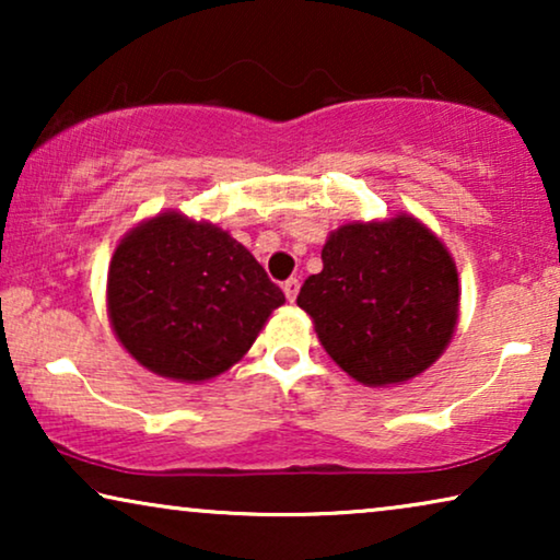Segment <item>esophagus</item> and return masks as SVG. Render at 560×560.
Listing matches in <instances>:
<instances>
[{"label":"esophagus","instance_id":"obj_1","mask_svg":"<svg viewBox=\"0 0 560 560\" xmlns=\"http://www.w3.org/2000/svg\"><path fill=\"white\" fill-rule=\"evenodd\" d=\"M282 290H285V298H288V301L293 303L295 298H298V290H301V282H298V278H290V280L282 282Z\"/></svg>","mask_w":560,"mask_h":560}]
</instances>
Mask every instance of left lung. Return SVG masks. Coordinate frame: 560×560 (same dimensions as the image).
Listing matches in <instances>:
<instances>
[{
	"label": "left lung",
	"instance_id": "left-lung-1",
	"mask_svg": "<svg viewBox=\"0 0 560 560\" xmlns=\"http://www.w3.org/2000/svg\"><path fill=\"white\" fill-rule=\"evenodd\" d=\"M320 259L324 270L303 282L298 305L351 380L402 385L446 351L462 288L454 257L423 221H349L328 234Z\"/></svg>",
	"mask_w": 560,
	"mask_h": 560
}]
</instances>
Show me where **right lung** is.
Returning a JSON list of instances; mask_svg holds the SVG:
<instances>
[{
	"instance_id": "obj_1",
	"label": "right lung",
	"mask_w": 560,
	"mask_h": 560,
	"mask_svg": "<svg viewBox=\"0 0 560 560\" xmlns=\"http://www.w3.org/2000/svg\"><path fill=\"white\" fill-rule=\"evenodd\" d=\"M282 303L244 244L173 209L129 229L106 275V313L127 354L190 385L240 362Z\"/></svg>"
}]
</instances>
